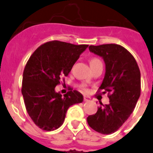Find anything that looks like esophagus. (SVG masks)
<instances>
[{
  "label": "esophagus",
  "mask_w": 153,
  "mask_h": 153,
  "mask_svg": "<svg viewBox=\"0 0 153 153\" xmlns=\"http://www.w3.org/2000/svg\"><path fill=\"white\" fill-rule=\"evenodd\" d=\"M91 100L90 97H88V96H84V101L85 102H88V101Z\"/></svg>",
  "instance_id": "obj_1"
}]
</instances>
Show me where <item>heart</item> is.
<instances>
[{"mask_svg": "<svg viewBox=\"0 0 153 153\" xmlns=\"http://www.w3.org/2000/svg\"><path fill=\"white\" fill-rule=\"evenodd\" d=\"M89 63H90V66H93V65H96L97 64H100L101 63V61L99 60L98 58H96V57H92V58L90 59V61H89Z\"/></svg>", "mask_w": 153, "mask_h": 153, "instance_id": "1", "label": "heart"}]
</instances>
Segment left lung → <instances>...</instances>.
I'll return each mask as SVG.
<instances>
[{
  "instance_id": "1",
  "label": "left lung",
  "mask_w": 153,
  "mask_h": 153,
  "mask_svg": "<svg viewBox=\"0 0 153 153\" xmlns=\"http://www.w3.org/2000/svg\"><path fill=\"white\" fill-rule=\"evenodd\" d=\"M89 51L103 59L105 75L100 88L111 92L110 103L100 106L87 122L96 131L110 134L117 131L133 112L141 93V74L135 59L117 44L90 46Z\"/></svg>"
}]
</instances>
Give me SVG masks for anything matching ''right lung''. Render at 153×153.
I'll list each match as a JSON object with an SVG mask.
<instances>
[{
	"instance_id": "add662e5",
	"label": "right lung",
	"mask_w": 153,
	"mask_h": 153,
	"mask_svg": "<svg viewBox=\"0 0 153 153\" xmlns=\"http://www.w3.org/2000/svg\"><path fill=\"white\" fill-rule=\"evenodd\" d=\"M88 47L51 41L41 45L29 57L23 72L22 94L29 117L42 130L60 128L68 109L83 101L82 94L78 91L62 96L55 87Z\"/></svg>"
}]
</instances>
